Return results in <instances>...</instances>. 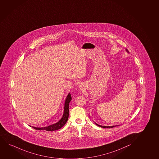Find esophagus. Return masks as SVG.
<instances>
[{
    "instance_id": "34e87169",
    "label": "esophagus",
    "mask_w": 159,
    "mask_h": 159,
    "mask_svg": "<svg viewBox=\"0 0 159 159\" xmlns=\"http://www.w3.org/2000/svg\"><path fill=\"white\" fill-rule=\"evenodd\" d=\"M80 89L82 88V87H80Z\"/></svg>"
}]
</instances>
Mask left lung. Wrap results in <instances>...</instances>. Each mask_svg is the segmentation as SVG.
I'll return each instance as SVG.
<instances>
[{
    "label": "left lung",
    "instance_id": "obj_1",
    "mask_svg": "<svg viewBox=\"0 0 159 159\" xmlns=\"http://www.w3.org/2000/svg\"><path fill=\"white\" fill-rule=\"evenodd\" d=\"M126 51L127 52H129V51L126 49ZM95 124H96V125H97L98 126L101 127H103V128H107V129H109V128H112V127H114L117 126H118V125H115V126H102V125H98V124H97L96 123H95Z\"/></svg>",
    "mask_w": 159,
    "mask_h": 159
}]
</instances>
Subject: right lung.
<instances>
[{"instance_id": "1", "label": "right lung", "mask_w": 159, "mask_h": 159, "mask_svg": "<svg viewBox=\"0 0 159 159\" xmlns=\"http://www.w3.org/2000/svg\"><path fill=\"white\" fill-rule=\"evenodd\" d=\"M71 100V97L70 93H69L66 96L65 102H64V112H63L62 117L61 118L60 120L57 121V123H55L54 124L49 125L48 126L44 127H36L32 126L33 128L37 129V130L52 131H56V130L60 129L61 127H62L66 124V121L68 119L69 114V102H70Z\"/></svg>"}]
</instances>
